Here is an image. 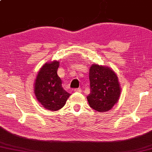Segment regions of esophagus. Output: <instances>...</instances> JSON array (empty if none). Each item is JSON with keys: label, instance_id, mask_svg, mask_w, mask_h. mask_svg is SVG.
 I'll return each mask as SVG.
<instances>
[{"label": "esophagus", "instance_id": "1", "mask_svg": "<svg viewBox=\"0 0 152 152\" xmlns=\"http://www.w3.org/2000/svg\"><path fill=\"white\" fill-rule=\"evenodd\" d=\"M74 91H75V92H82V89L80 88H77L74 89Z\"/></svg>", "mask_w": 152, "mask_h": 152}]
</instances>
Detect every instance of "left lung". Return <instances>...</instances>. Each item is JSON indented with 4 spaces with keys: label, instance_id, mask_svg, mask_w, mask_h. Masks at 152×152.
<instances>
[{
    "label": "left lung",
    "instance_id": "8db88e82",
    "mask_svg": "<svg viewBox=\"0 0 152 152\" xmlns=\"http://www.w3.org/2000/svg\"><path fill=\"white\" fill-rule=\"evenodd\" d=\"M89 106L98 112H108L118 102L121 92L118 76L108 66L93 64L89 68Z\"/></svg>",
    "mask_w": 152,
    "mask_h": 152
}]
</instances>
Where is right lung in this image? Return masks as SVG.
Wrapping results in <instances>:
<instances>
[{
    "mask_svg": "<svg viewBox=\"0 0 152 152\" xmlns=\"http://www.w3.org/2000/svg\"><path fill=\"white\" fill-rule=\"evenodd\" d=\"M59 61L46 63L38 72L34 82V94L40 104L46 110L57 111L64 107L71 95L62 87L58 76Z\"/></svg>",
    "mask_w": 152,
    "mask_h": 152,
    "instance_id": "right-lung-1",
    "label": "right lung"
}]
</instances>
